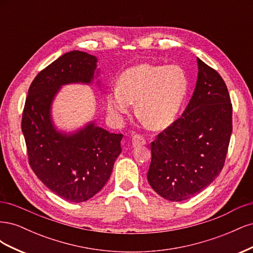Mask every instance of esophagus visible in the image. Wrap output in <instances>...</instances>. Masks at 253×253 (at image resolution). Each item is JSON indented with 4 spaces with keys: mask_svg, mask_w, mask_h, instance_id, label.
I'll return each mask as SVG.
<instances>
[{
    "mask_svg": "<svg viewBox=\"0 0 253 253\" xmlns=\"http://www.w3.org/2000/svg\"><path fill=\"white\" fill-rule=\"evenodd\" d=\"M145 144V139L140 135H135L132 138V145L133 147H141Z\"/></svg>",
    "mask_w": 253,
    "mask_h": 253,
    "instance_id": "1",
    "label": "esophagus"
}]
</instances>
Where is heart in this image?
<instances>
[{
  "instance_id": "obj_1",
  "label": "heart",
  "mask_w": 253,
  "mask_h": 253,
  "mask_svg": "<svg viewBox=\"0 0 253 253\" xmlns=\"http://www.w3.org/2000/svg\"><path fill=\"white\" fill-rule=\"evenodd\" d=\"M188 77L180 66L137 64L121 74L118 86L106 96L114 121L121 122L137 102V115L153 129L172 125L188 94Z\"/></svg>"
}]
</instances>
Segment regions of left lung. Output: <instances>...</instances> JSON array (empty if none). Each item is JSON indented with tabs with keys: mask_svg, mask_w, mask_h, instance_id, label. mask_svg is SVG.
<instances>
[{
	"mask_svg": "<svg viewBox=\"0 0 253 253\" xmlns=\"http://www.w3.org/2000/svg\"><path fill=\"white\" fill-rule=\"evenodd\" d=\"M196 61V85L185 112L151 144L148 181L171 202L188 200L215 180L232 133L226 84L216 71L200 58Z\"/></svg>",
	"mask_w": 253,
	"mask_h": 253,
	"instance_id": "left-lung-1",
	"label": "left lung"
}]
</instances>
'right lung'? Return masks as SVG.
Listing matches in <instances>:
<instances>
[{
    "instance_id": "right-lung-1",
    "label": "right lung",
    "mask_w": 253,
    "mask_h": 253,
    "mask_svg": "<svg viewBox=\"0 0 253 253\" xmlns=\"http://www.w3.org/2000/svg\"><path fill=\"white\" fill-rule=\"evenodd\" d=\"M97 62L79 50L53 61L30 84L22 117L30 167L51 192L72 203L85 202L105 186L121 153L124 135L110 133L95 120L67 132L52 118L53 101L64 85H91L96 80L101 88Z\"/></svg>"
}]
</instances>
